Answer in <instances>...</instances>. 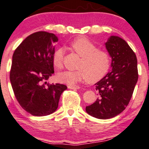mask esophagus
<instances>
[{"label":"esophagus","instance_id":"esophagus-1","mask_svg":"<svg viewBox=\"0 0 149 149\" xmlns=\"http://www.w3.org/2000/svg\"><path fill=\"white\" fill-rule=\"evenodd\" d=\"M68 88H69V89H71V90L79 89V88H80V87L78 86H68Z\"/></svg>","mask_w":149,"mask_h":149}]
</instances>
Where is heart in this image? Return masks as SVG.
Masks as SVG:
<instances>
[{"label": "heart", "instance_id": "heart-1", "mask_svg": "<svg viewBox=\"0 0 149 149\" xmlns=\"http://www.w3.org/2000/svg\"><path fill=\"white\" fill-rule=\"evenodd\" d=\"M70 47L81 56L76 71H66L58 74L59 82L73 86L82 81L90 83L100 81L108 72L111 65L110 55L104 50L97 49V46L86 37H79L70 43ZM64 50L58 48L54 52L52 61L57 68L63 64Z\"/></svg>", "mask_w": 149, "mask_h": 149}]
</instances>
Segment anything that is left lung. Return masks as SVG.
<instances>
[{
    "label": "left lung",
    "instance_id": "8db88e82",
    "mask_svg": "<svg viewBox=\"0 0 149 149\" xmlns=\"http://www.w3.org/2000/svg\"><path fill=\"white\" fill-rule=\"evenodd\" d=\"M105 47L112 58V71L95 83L99 97L86 111L101 120L110 119L124 111L138 81L136 56L125 40L111 36Z\"/></svg>",
    "mask_w": 149,
    "mask_h": 149
}]
</instances>
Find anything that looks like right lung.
I'll use <instances>...</instances> for the list:
<instances>
[{
    "instance_id": "1",
    "label": "right lung",
    "mask_w": 149,
    "mask_h": 149,
    "mask_svg": "<svg viewBox=\"0 0 149 149\" xmlns=\"http://www.w3.org/2000/svg\"><path fill=\"white\" fill-rule=\"evenodd\" d=\"M58 40L53 33L35 32L22 41L13 55L10 80L15 96L21 107L34 116L54 112L67 88L59 83L45 86L54 73L52 57Z\"/></svg>"
}]
</instances>
